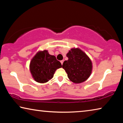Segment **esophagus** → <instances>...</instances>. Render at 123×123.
Masks as SVG:
<instances>
[{
    "mask_svg": "<svg viewBox=\"0 0 123 123\" xmlns=\"http://www.w3.org/2000/svg\"><path fill=\"white\" fill-rule=\"evenodd\" d=\"M60 62H61V63L62 64H63V62H64V60H62V61H61Z\"/></svg>",
    "mask_w": 123,
    "mask_h": 123,
    "instance_id": "obj_1",
    "label": "esophagus"
}]
</instances>
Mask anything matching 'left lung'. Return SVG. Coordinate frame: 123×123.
<instances>
[{"label":"left lung","instance_id":"left-lung-1","mask_svg":"<svg viewBox=\"0 0 123 123\" xmlns=\"http://www.w3.org/2000/svg\"><path fill=\"white\" fill-rule=\"evenodd\" d=\"M68 58L62 68L65 70L69 80L75 84L87 80L92 71V63L89 57L78 48H72L67 54Z\"/></svg>","mask_w":123,"mask_h":123}]
</instances>
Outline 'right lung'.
I'll return each mask as SVG.
<instances>
[{
	"mask_svg": "<svg viewBox=\"0 0 123 123\" xmlns=\"http://www.w3.org/2000/svg\"><path fill=\"white\" fill-rule=\"evenodd\" d=\"M62 67L60 62L48 50L39 51L32 58L30 63V70L36 82L45 83L53 78L56 69Z\"/></svg>",
	"mask_w": 123,
	"mask_h": 123,
	"instance_id": "1",
	"label": "right lung"
}]
</instances>
